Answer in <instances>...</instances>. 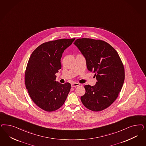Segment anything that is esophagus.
<instances>
[{
	"mask_svg": "<svg viewBox=\"0 0 146 146\" xmlns=\"http://www.w3.org/2000/svg\"><path fill=\"white\" fill-rule=\"evenodd\" d=\"M80 85V84L78 83H71V86L72 87H76L77 86H79Z\"/></svg>",
	"mask_w": 146,
	"mask_h": 146,
	"instance_id": "obj_1",
	"label": "esophagus"
}]
</instances>
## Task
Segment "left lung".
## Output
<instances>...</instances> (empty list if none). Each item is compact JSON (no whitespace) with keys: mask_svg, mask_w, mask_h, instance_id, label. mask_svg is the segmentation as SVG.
Listing matches in <instances>:
<instances>
[{"mask_svg":"<svg viewBox=\"0 0 146 146\" xmlns=\"http://www.w3.org/2000/svg\"><path fill=\"white\" fill-rule=\"evenodd\" d=\"M86 60L88 70L94 72L97 82L85 85L82 103L98 112L110 106L117 98L125 80V71L118 52L108 43L92 38H78L74 43Z\"/></svg>","mask_w":146,"mask_h":146,"instance_id":"obj_1","label":"left lung"}]
</instances>
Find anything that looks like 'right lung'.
I'll use <instances>...</instances> for the list:
<instances>
[{
    "instance_id": "obj_1",
    "label": "right lung",
    "mask_w": 146,
    "mask_h": 146,
    "mask_svg": "<svg viewBox=\"0 0 146 146\" xmlns=\"http://www.w3.org/2000/svg\"><path fill=\"white\" fill-rule=\"evenodd\" d=\"M75 38L60 39L44 43L34 50L25 72V84L34 103L40 108L52 112L64 103L71 89L69 83L56 82L61 69L62 54Z\"/></svg>"
}]
</instances>
